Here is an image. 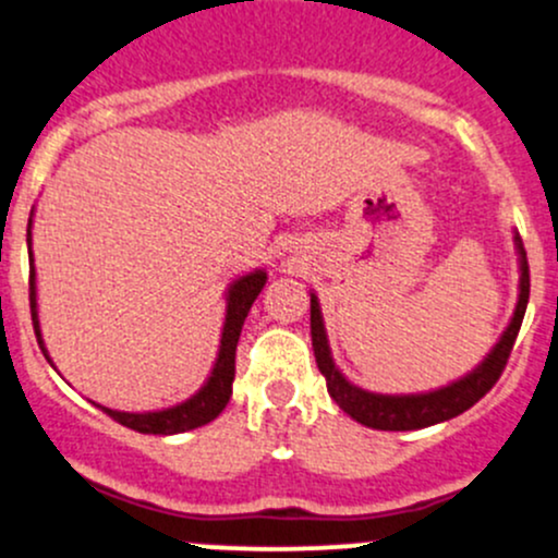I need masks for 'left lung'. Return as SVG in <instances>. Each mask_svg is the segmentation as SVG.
Instances as JSON below:
<instances>
[{
	"instance_id": "8db88e82",
	"label": "left lung",
	"mask_w": 558,
	"mask_h": 558,
	"mask_svg": "<svg viewBox=\"0 0 558 558\" xmlns=\"http://www.w3.org/2000/svg\"><path fill=\"white\" fill-rule=\"evenodd\" d=\"M517 244L521 255V295L517 303V314H513L511 325L502 332L500 343H497L495 351L484 359L482 367L473 369L469 377H463V380L452 383V386L447 388H439V391L421 393V397H377V393L362 391V388L351 386V383L338 373L332 356H329L319 303L311 295V340H314L316 367L325 375L329 397L338 401L340 410H343L345 415H351L356 423L367 425V428L412 430L449 421V417L471 410L482 397H487V393L493 391L495 383L500 380L502 369H506L508 356H511L513 343H517V335L521 329V319H524L526 301H530V263H526L521 236H517Z\"/></svg>"
}]
</instances>
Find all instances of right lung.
Wrapping results in <instances>:
<instances>
[{
    "label": "right lung",
    "mask_w": 558,
    "mask_h": 558,
    "mask_svg": "<svg viewBox=\"0 0 558 558\" xmlns=\"http://www.w3.org/2000/svg\"><path fill=\"white\" fill-rule=\"evenodd\" d=\"M28 250H32V220H28ZM28 260H32V253H28ZM34 284H37V281H34V266H32V271H28V303H32V322H34V332H37V340H39V349L45 351V345H41V335H39V319H37V287ZM263 284H266V274L263 271L247 274V277L236 279L231 284L218 362H215L213 375H209L205 388H202L196 397H191L189 401H183V404L178 407H170V410L146 412V415L117 412V410H109V407H104L106 415L113 417L117 423L128 425V428L137 430V434H159V436L183 434V430L199 428V425L215 421V417L226 410V404H229L231 399V383H233V375H236L239 335H242L244 319H247L255 298L260 295Z\"/></svg>",
    "instance_id": "add662e5"
}]
</instances>
